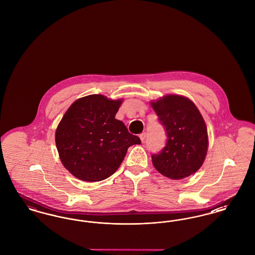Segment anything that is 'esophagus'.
Segmentation results:
<instances>
[{
	"label": "esophagus",
	"instance_id": "1",
	"mask_svg": "<svg viewBox=\"0 0 255 255\" xmlns=\"http://www.w3.org/2000/svg\"><path fill=\"white\" fill-rule=\"evenodd\" d=\"M139 138H140V140H141V141H142V142H143V141H144V140H145V138H146L145 132H143V133H140V134H139Z\"/></svg>",
	"mask_w": 255,
	"mask_h": 255
}]
</instances>
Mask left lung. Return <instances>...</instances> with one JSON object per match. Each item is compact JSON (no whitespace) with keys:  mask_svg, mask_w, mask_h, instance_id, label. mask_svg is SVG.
<instances>
[{"mask_svg":"<svg viewBox=\"0 0 255 255\" xmlns=\"http://www.w3.org/2000/svg\"><path fill=\"white\" fill-rule=\"evenodd\" d=\"M151 106L167 135L162 150L152 155L154 167L172 180L194 174L204 163L208 146L207 129L200 111L189 98L176 95L152 101Z\"/></svg>","mask_w":255,"mask_h":255,"instance_id":"8db88e82","label":"left lung"}]
</instances>
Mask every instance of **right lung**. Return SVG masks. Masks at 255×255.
I'll return each instance as SVG.
<instances>
[{"mask_svg":"<svg viewBox=\"0 0 255 255\" xmlns=\"http://www.w3.org/2000/svg\"><path fill=\"white\" fill-rule=\"evenodd\" d=\"M122 99L91 95L75 100L65 113L55 132L61 161L73 176L85 182H99L112 176L138 136L115 119Z\"/></svg>","mask_w":255,"mask_h":255,"instance_id":"add662e5","label":"right lung"}]
</instances>
